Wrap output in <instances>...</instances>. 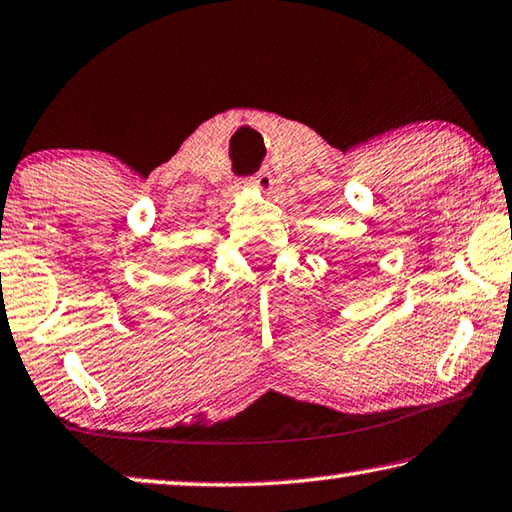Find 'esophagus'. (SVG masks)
I'll return each instance as SVG.
<instances>
[{
	"label": "esophagus",
	"mask_w": 512,
	"mask_h": 512,
	"mask_svg": "<svg viewBox=\"0 0 512 512\" xmlns=\"http://www.w3.org/2000/svg\"><path fill=\"white\" fill-rule=\"evenodd\" d=\"M243 186H248V189H253L257 193H262V196H269L271 189H273V177H271V170H259L255 177H248Z\"/></svg>",
	"instance_id": "34e87169"
}]
</instances>
